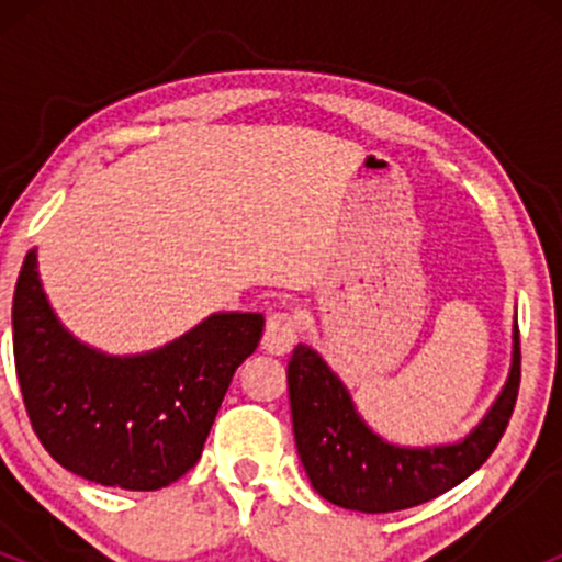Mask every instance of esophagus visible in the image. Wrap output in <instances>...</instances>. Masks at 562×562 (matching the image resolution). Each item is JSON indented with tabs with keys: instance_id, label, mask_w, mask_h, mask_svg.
<instances>
[{
	"instance_id": "1",
	"label": "esophagus",
	"mask_w": 562,
	"mask_h": 562,
	"mask_svg": "<svg viewBox=\"0 0 562 562\" xmlns=\"http://www.w3.org/2000/svg\"><path fill=\"white\" fill-rule=\"evenodd\" d=\"M299 340V317L290 312H274L269 314L267 330H263V348L274 357H282Z\"/></svg>"
}]
</instances>
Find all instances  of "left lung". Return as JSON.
I'll return each instance as SVG.
<instances>
[{
	"label": "left lung",
	"mask_w": 562,
	"mask_h": 562,
	"mask_svg": "<svg viewBox=\"0 0 562 562\" xmlns=\"http://www.w3.org/2000/svg\"><path fill=\"white\" fill-rule=\"evenodd\" d=\"M520 385V333L513 367L486 417L457 443L409 449L389 443L359 417L346 385L312 346H295L288 393L299 457L314 492L357 513H396L436 499L473 475L496 449Z\"/></svg>",
	"instance_id": "obj_1"
}]
</instances>
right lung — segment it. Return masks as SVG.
Segmentation results:
<instances>
[{"label": "right lung", "mask_w": 562, "mask_h": 562, "mask_svg": "<svg viewBox=\"0 0 562 562\" xmlns=\"http://www.w3.org/2000/svg\"><path fill=\"white\" fill-rule=\"evenodd\" d=\"M261 333V314H211L156 351L108 357L55 317L36 250L12 299L18 383L42 447L70 473L128 492H156L195 465L232 375Z\"/></svg>", "instance_id": "obj_1"}]
</instances>
